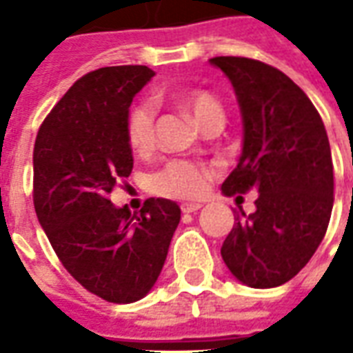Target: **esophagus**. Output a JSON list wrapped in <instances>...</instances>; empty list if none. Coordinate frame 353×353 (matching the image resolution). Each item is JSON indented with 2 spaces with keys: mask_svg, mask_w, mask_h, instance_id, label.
<instances>
[{
  "mask_svg": "<svg viewBox=\"0 0 353 353\" xmlns=\"http://www.w3.org/2000/svg\"><path fill=\"white\" fill-rule=\"evenodd\" d=\"M200 208H202V204H199V202H183L181 204V212L183 214H192V212H199Z\"/></svg>",
  "mask_w": 353,
  "mask_h": 353,
  "instance_id": "esophagus-1",
  "label": "esophagus"
}]
</instances>
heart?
Here are the masks:
<instances>
[{
	"instance_id": "heart-1",
	"label": "heart",
	"mask_w": 353,
	"mask_h": 353,
	"mask_svg": "<svg viewBox=\"0 0 353 353\" xmlns=\"http://www.w3.org/2000/svg\"><path fill=\"white\" fill-rule=\"evenodd\" d=\"M176 101L191 111L196 123L206 128L212 123L225 121L221 101L214 94L200 88L176 94ZM126 139L134 153L147 154L154 147V105L143 100L134 103L126 115ZM212 170L200 162L176 159L151 177V189L168 199H196L206 191Z\"/></svg>"
}]
</instances>
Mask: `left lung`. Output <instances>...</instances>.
I'll return each instance as SVG.
<instances>
[{"mask_svg":"<svg viewBox=\"0 0 353 353\" xmlns=\"http://www.w3.org/2000/svg\"><path fill=\"white\" fill-rule=\"evenodd\" d=\"M242 115V154L223 181L227 196L255 189V212L234 215L221 245L230 274L255 289L278 288L325 236L333 210V161L321 117L285 73L259 60L217 57Z\"/></svg>","mask_w":353,"mask_h":353,"instance_id":"8db88e82","label":"left lung"}]
</instances>
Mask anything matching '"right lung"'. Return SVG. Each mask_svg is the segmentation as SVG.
<instances>
[{
	"label": "right lung",
	"instance_id": "obj_1",
	"mask_svg": "<svg viewBox=\"0 0 353 353\" xmlns=\"http://www.w3.org/2000/svg\"><path fill=\"white\" fill-rule=\"evenodd\" d=\"M154 75L147 65H111L73 83L37 132L34 206L58 259L103 301L136 303L153 289L181 210L149 199L139 212L109 200L134 166L126 139L132 98Z\"/></svg>",
	"mask_w": 353,
	"mask_h": 353
}]
</instances>
